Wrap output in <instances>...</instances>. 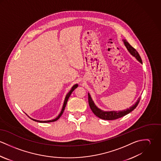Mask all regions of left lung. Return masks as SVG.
<instances>
[{"label":"left lung","instance_id":"1","mask_svg":"<svg viewBox=\"0 0 161 161\" xmlns=\"http://www.w3.org/2000/svg\"><path fill=\"white\" fill-rule=\"evenodd\" d=\"M123 43L126 46V47L127 48L128 51L130 52V53L133 56L135 57L138 61L142 64V62L141 58L138 51L133 47L131 46L126 40H123ZM88 98H89V104L90 108H91L93 113L97 116H98V118H100L102 119H105V120L116 119L123 117L125 115L130 114V112H131L133 110H135L136 108V107L138 106V103L140 101V99H141V97H139L138 98L136 102L133 105H132L130 108H127L126 110H121V111H108V112L107 111L106 112V111H103V110H102L101 109L98 108L95 105L89 93H88Z\"/></svg>","mask_w":161,"mask_h":161}]
</instances>
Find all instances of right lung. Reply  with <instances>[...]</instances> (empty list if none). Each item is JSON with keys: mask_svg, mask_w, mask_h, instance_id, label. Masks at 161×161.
Instances as JSON below:
<instances>
[{"mask_svg": "<svg viewBox=\"0 0 161 161\" xmlns=\"http://www.w3.org/2000/svg\"><path fill=\"white\" fill-rule=\"evenodd\" d=\"M77 87H78V84H75L74 86H72V87L71 88L70 91L68 93V94H67L66 96V98H65V100H64V104H63V108H62V110H61V113L59 114V115H58L55 119H52V120H47V121H40V120H36V119H33V118H30V117H29V118H30V119H31L32 120H33V121H37V122H40V123H49V122H53V121H55L58 120V119L61 117V116L62 115V114H63V112H64V110L65 107H66V104H67V102H68V99H69L70 95H71L72 92H73V91L75 90V89H76Z\"/></svg>", "mask_w": 161, "mask_h": 161, "instance_id": "add662e5", "label": "right lung"}]
</instances>
